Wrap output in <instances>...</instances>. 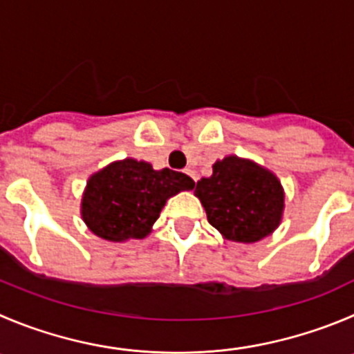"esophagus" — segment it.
I'll list each match as a JSON object with an SVG mask.
<instances>
[{"label": "esophagus", "mask_w": 354, "mask_h": 354, "mask_svg": "<svg viewBox=\"0 0 354 354\" xmlns=\"http://www.w3.org/2000/svg\"><path fill=\"white\" fill-rule=\"evenodd\" d=\"M185 174H188V176L192 178L194 181H197V176H196V173H194L192 169H185Z\"/></svg>", "instance_id": "1"}]
</instances>
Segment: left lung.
Segmentation results:
<instances>
[{
    "label": "left lung",
    "instance_id": "obj_1",
    "mask_svg": "<svg viewBox=\"0 0 354 354\" xmlns=\"http://www.w3.org/2000/svg\"><path fill=\"white\" fill-rule=\"evenodd\" d=\"M196 197L207 222L234 243H257L279 227L285 211L281 181L250 158L227 155L213 164V174L201 178Z\"/></svg>",
    "mask_w": 354,
    "mask_h": 354
}]
</instances>
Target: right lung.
I'll return each instance as SVG.
<instances>
[{"label": "right lung", "instance_id": "obj_1", "mask_svg": "<svg viewBox=\"0 0 354 354\" xmlns=\"http://www.w3.org/2000/svg\"><path fill=\"white\" fill-rule=\"evenodd\" d=\"M194 185L190 176L167 167L157 171L131 157L115 160L88 178L82 196V220L94 236L110 243L143 239L167 199L192 190Z\"/></svg>", "mask_w": 354, "mask_h": 354}]
</instances>
